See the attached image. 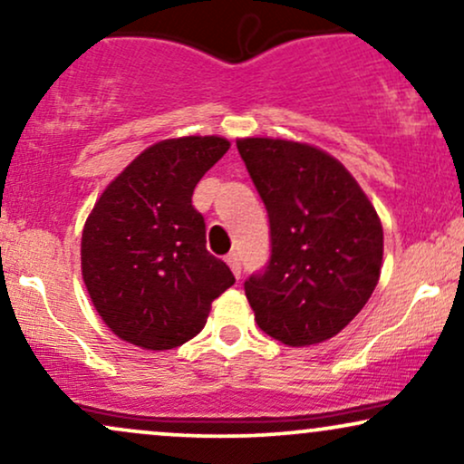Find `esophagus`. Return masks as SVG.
Instances as JSON below:
<instances>
[{
    "label": "esophagus",
    "mask_w": 464,
    "mask_h": 464,
    "mask_svg": "<svg viewBox=\"0 0 464 464\" xmlns=\"http://www.w3.org/2000/svg\"><path fill=\"white\" fill-rule=\"evenodd\" d=\"M227 264L231 266L233 275H236L239 279V275H242V262H239V255L237 253H228L227 255Z\"/></svg>",
    "instance_id": "34e87169"
}]
</instances>
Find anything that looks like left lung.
Instances as JSON below:
<instances>
[{
	"label": "left lung",
	"mask_w": 464,
	"mask_h": 464,
	"mask_svg": "<svg viewBox=\"0 0 464 464\" xmlns=\"http://www.w3.org/2000/svg\"><path fill=\"white\" fill-rule=\"evenodd\" d=\"M270 222V259L244 281L259 329L287 347L334 338L380 281L384 231L338 159L307 143L237 140Z\"/></svg>",
	"instance_id": "left-lung-1"
}]
</instances>
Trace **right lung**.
<instances>
[{"mask_svg":"<svg viewBox=\"0 0 464 464\" xmlns=\"http://www.w3.org/2000/svg\"><path fill=\"white\" fill-rule=\"evenodd\" d=\"M222 137H180L143 150L95 202L82 231V279L115 335L141 349L200 334L211 301L236 284L207 250L191 194L228 150Z\"/></svg>","mask_w":464,"mask_h":464,"instance_id":"add662e5","label":"right lung"}]
</instances>
